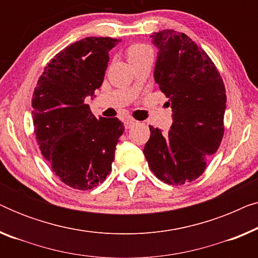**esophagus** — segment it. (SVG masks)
I'll return each instance as SVG.
<instances>
[{
  "label": "esophagus",
  "mask_w": 258,
  "mask_h": 258,
  "mask_svg": "<svg viewBox=\"0 0 258 258\" xmlns=\"http://www.w3.org/2000/svg\"><path fill=\"white\" fill-rule=\"evenodd\" d=\"M136 124V122L134 121V119H132V118H128V119H125L124 121V128L125 129H130V128H133L134 125Z\"/></svg>",
  "instance_id": "1"
}]
</instances>
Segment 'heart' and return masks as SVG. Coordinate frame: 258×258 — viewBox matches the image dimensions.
Listing matches in <instances>:
<instances>
[{"mask_svg": "<svg viewBox=\"0 0 258 258\" xmlns=\"http://www.w3.org/2000/svg\"><path fill=\"white\" fill-rule=\"evenodd\" d=\"M153 51L148 45L144 44H135L129 48L128 50V59L130 61H136L141 58H151Z\"/></svg>", "mask_w": 258, "mask_h": 258, "instance_id": "obj_1", "label": "heart"}]
</instances>
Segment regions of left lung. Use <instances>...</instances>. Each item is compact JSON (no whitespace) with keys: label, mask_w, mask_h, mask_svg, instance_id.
I'll return each mask as SVG.
<instances>
[{"label":"left lung","mask_w":258,"mask_h":258,"mask_svg":"<svg viewBox=\"0 0 258 258\" xmlns=\"http://www.w3.org/2000/svg\"><path fill=\"white\" fill-rule=\"evenodd\" d=\"M157 48L154 80L172 110L167 134L150 125L143 153L155 176L170 185L195 181L223 137L224 83L207 52L175 30L151 35Z\"/></svg>","instance_id":"left-lung-1"}]
</instances>
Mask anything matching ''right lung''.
Instances as JSON below:
<instances>
[{
    "mask_svg": "<svg viewBox=\"0 0 258 258\" xmlns=\"http://www.w3.org/2000/svg\"><path fill=\"white\" fill-rule=\"evenodd\" d=\"M118 42L86 37L72 43L48 63L35 88L31 115L37 143L70 188L89 190L104 181L124 132L117 117L97 119L87 104L102 86L109 51Z\"/></svg>",
    "mask_w": 258,
    "mask_h": 258,
    "instance_id": "1",
    "label": "right lung"
}]
</instances>
